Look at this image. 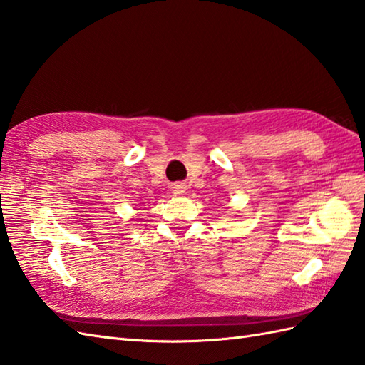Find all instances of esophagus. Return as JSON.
<instances>
[{"mask_svg": "<svg viewBox=\"0 0 365 365\" xmlns=\"http://www.w3.org/2000/svg\"><path fill=\"white\" fill-rule=\"evenodd\" d=\"M185 190H187V185H185V183H175L173 187L174 195H183Z\"/></svg>", "mask_w": 365, "mask_h": 365, "instance_id": "esophagus-1", "label": "esophagus"}]
</instances>
